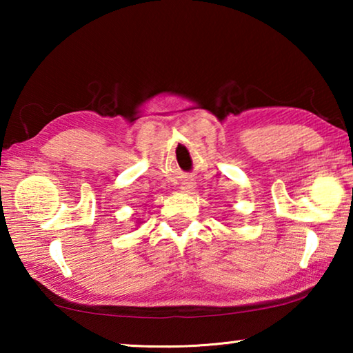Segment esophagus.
<instances>
[{"label": "esophagus", "instance_id": "1", "mask_svg": "<svg viewBox=\"0 0 353 353\" xmlns=\"http://www.w3.org/2000/svg\"><path fill=\"white\" fill-rule=\"evenodd\" d=\"M181 188H182V191H185V193H191V191L194 190V183L193 182H183Z\"/></svg>", "mask_w": 353, "mask_h": 353}]
</instances>
